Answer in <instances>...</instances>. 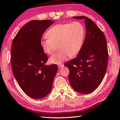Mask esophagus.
Segmentation results:
<instances>
[{"mask_svg":"<svg viewBox=\"0 0 120 120\" xmlns=\"http://www.w3.org/2000/svg\"><path fill=\"white\" fill-rule=\"evenodd\" d=\"M62 67H64V64H61L58 65V68H62Z\"/></svg>","mask_w":120,"mask_h":120,"instance_id":"1","label":"esophagus"}]
</instances>
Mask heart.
Segmentation results:
<instances>
[{
    "instance_id": "heart-1",
    "label": "heart",
    "mask_w": 120,
    "mask_h": 120,
    "mask_svg": "<svg viewBox=\"0 0 120 120\" xmlns=\"http://www.w3.org/2000/svg\"><path fill=\"white\" fill-rule=\"evenodd\" d=\"M48 37L41 42L44 52L49 55L53 53L59 45L60 50L51 56V64H59L68 59L70 56H77L82 50L85 30L84 25L79 22L72 23L58 24L49 29Z\"/></svg>"
}]
</instances>
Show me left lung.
I'll return each mask as SVG.
<instances>
[{
	"label": "left lung",
	"mask_w": 120,
	"mask_h": 120,
	"mask_svg": "<svg viewBox=\"0 0 120 120\" xmlns=\"http://www.w3.org/2000/svg\"><path fill=\"white\" fill-rule=\"evenodd\" d=\"M73 18L85 20L86 34L80 52L64 66L69 69V80L72 88L82 94H89L99 86L106 71V40L103 32L88 17Z\"/></svg>",
	"instance_id": "left-lung-1"
}]
</instances>
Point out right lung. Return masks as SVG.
Masks as SVG:
<instances>
[{"label": "right lung", "instance_id": "obj_1", "mask_svg": "<svg viewBox=\"0 0 120 120\" xmlns=\"http://www.w3.org/2000/svg\"><path fill=\"white\" fill-rule=\"evenodd\" d=\"M53 23L49 19L28 22L12 43L13 75L21 89L32 98H42L49 94L58 71L56 64H45L48 57L41 45L42 35Z\"/></svg>", "mask_w": 120, "mask_h": 120}]
</instances>
